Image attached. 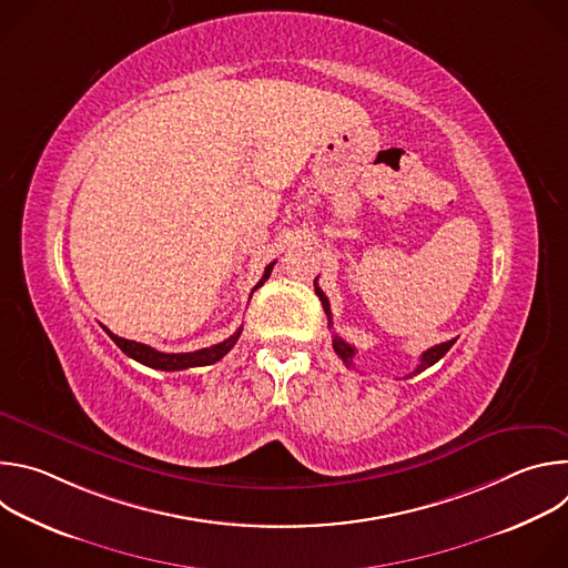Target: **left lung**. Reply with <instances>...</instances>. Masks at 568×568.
<instances>
[{
  "mask_svg": "<svg viewBox=\"0 0 568 568\" xmlns=\"http://www.w3.org/2000/svg\"><path fill=\"white\" fill-rule=\"evenodd\" d=\"M314 292H316V296L321 298V305H323V310H326V314H328V326L333 323V312H331V303H328V298H326V294L321 292V287L316 285V281H314ZM456 344V339H449V342H445V344H438V346H432L429 351H425L423 353V357H420V364L416 366V371L414 373H409L407 377H414V375H418V373H423L425 368H429V366H434L452 346ZM333 348H335V353L342 357V362L348 366V368H353V357H355V348L351 346V344H346L342 337H333Z\"/></svg>",
  "mask_w": 568,
  "mask_h": 568,
  "instance_id": "left-lung-1",
  "label": "left lung"
}]
</instances>
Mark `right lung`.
Segmentation results:
<instances>
[{
  "label": "right lung",
  "mask_w": 568,
  "mask_h": 568,
  "mask_svg": "<svg viewBox=\"0 0 568 568\" xmlns=\"http://www.w3.org/2000/svg\"><path fill=\"white\" fill-rule=\"evenodd\" d=\"M274 265H276V263H270V265L265 267V274H263V278L258 281V285H256L254 290H258V287L270 278ZM254 290H252V294H254ZM103 331L110 335V339H112L128 357H132L134 362L143 364V366L156 368V371H184V368H193V366H209V364H215V362H220V359L235 346V342H237V337H240V333H242V328H237L229 339H224V342H220V344H215V346L195 351V353H159V351H154V348H150V346H145V344L123 339V337L110 333L105 326H103Z\"/></svg>",
  "instance_id": "1"
}]
</instances>
